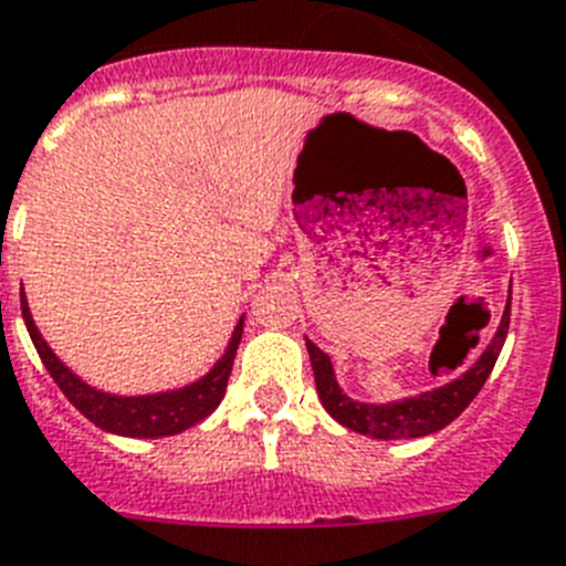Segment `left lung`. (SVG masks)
Wrapping results in <instances>:
<instances>
[{"instance_id":"1","label":"left lung","mask_w":566,"mask_h":566,"mask_svg":"<svg viewBox=\"0 0 566 566\" xmlns=\"http://www.w3.org/2000/svg\"><path fill=\"white\" fill-rule=\"evenodd\" d=\"M510 307L512 291L489 345L458 379H452V382H446L440 388H431V391H420L415 397H402V400L394 402H363L348 397V394L342 391L339 382H336L331 356L322 348H316L311 339H305L307 356H311L313 365V379H316V394H319L322 406H325L327 415L334 417L339 426L356 431V434L374 437V440H408V437H426L446 429L454 417L463 415V408L478 397V391H481L483 382L492 374V368H495V359L503 348L506 331H510Z\"/></svg>"}]
</instances>
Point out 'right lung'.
<instances>
[{"label":"right lung","mask_w":566,"mask_h":566,"mask_svg":"<svg viewBox=\"0 0 566 566\" xmlns=\"http://www.w3.org/2000/svg\"><path fill=\"white\" fill-rule=\"evenodd\" d=\"M19 298H22V319H25L28 334H31L33 348L40 354L42 365L49 368V374L54 377L60 391L69 397L71 406L77 408L83 417H88L97 429L108 431V434L140 437V440L180 434V431H187L195 422L207 420L224 400L227 379H230L235 350H239L241 334H244V316L232 327L224 354L218 356V363L203 377L195 379V382L169 388V391L112 394L88 386L83 377L71 371L69 365L51 350L49 342L42 339L40 327H36L31 316V307H28L25 291L19 293Z\"/></svg>","instance_id":"1"}]
</instances>
